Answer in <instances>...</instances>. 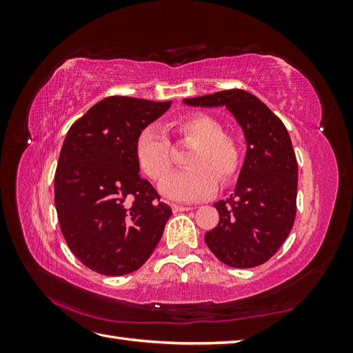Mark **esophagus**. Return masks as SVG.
Returning <instances> with one entry per match:
<instances>
[{
    "label": "esophagus",
    "instance_id": "1",
    "mask_svg": "<svg viewBox=\"0 0 353 353\" xmlns=\"http://www.w3.org/2000/svg\"><path fill=\"white\" fill-rule=\"evenodd\" d=\"M193 208L191 206H181V205H172V210L176 213V212H188Z\"/></svg>",
    "mask_w": 353,
    "mask_h": 353
}]
</instances>
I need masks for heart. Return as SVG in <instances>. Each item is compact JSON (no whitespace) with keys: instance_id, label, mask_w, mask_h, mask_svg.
Instances as JSON below:
<instances>
[{"instance_id":"b5f03b06","label":"heart","mask_w":353,"mask_h":353,"mask_svg":"<svg viewBox=\"0 0 353 353\" xmlns=\"http://www.w3.org/2000/svg\"><path fill=\"white\" fill-rule=\"evenodd\" d=\"M184 140L196 143L185 170L166 176L160 193L174 201H200L216 193L218 179L227 184L240 168V147L232 137L223 134L219 121L208 114H191L176 122ZM135 157L143 172L152 179H162L172 168V147L169 137L157 125H148L135 141Z\"/></svg>"}]
</instances>
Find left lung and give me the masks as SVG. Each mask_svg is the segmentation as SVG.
I'll use <instances>...</instances> for the list:
<instances>
[{
    "label": "left lung",
    "instance_id": "1",
    "mask_svg": "<svg viewBox=\"0 0 353 353\" xmlns=\"http://www.w3.org/2000/svg\"><path fill=\"white\" fill-rule=\"evenodd\" d=\"M193 108H225L240 125L245 157L234 193L216 201L218 225L205 241L232 268H253L276 253L296 216L297 162L284 123L266 104L243 90L184 99Z\"/></svg>",
    "mask_w": 353,
    "mask_h": 353
}]
</instances>
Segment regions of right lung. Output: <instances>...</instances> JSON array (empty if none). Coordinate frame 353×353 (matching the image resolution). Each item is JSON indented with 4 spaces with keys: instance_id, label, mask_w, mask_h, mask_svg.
<instances>
[{
    "instance_id": "1",
    "label": "right lung",
    "mask_w": 353,
    "mask_h": 353,
    "mask_svg": "<svg viewBox=\"0 0 353 353\" xmlns=\"http://www.w3.org/2000/svg\"><path fill=\"white\" fill-rule=\"evenodd\" d=\"M169 105L108 97L70 126L61 145L54 178L60 228L72 253L95 272L137 271L162 239L172 209L138 174L135 141Z\"/></svg>"
}]
</instances>
